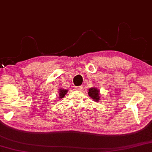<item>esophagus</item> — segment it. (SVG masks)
Here are the masks:
<instances>
[{"instance_id": "esophagus-1", "label": "esophagus", "mask_w": 152, "mask_h": 152, "mask_svg": "<svg viewBox=\"0 0 152 152\" xmlns=\"http://www.w3.org/2000/svg\"><path fill=\"white\" fill-rule=\"evenodd\" d=\"M82 89H83V86H79V87H77L75 89L77 90V91H81V90H82Z\"/></svg>"}]
</instances>
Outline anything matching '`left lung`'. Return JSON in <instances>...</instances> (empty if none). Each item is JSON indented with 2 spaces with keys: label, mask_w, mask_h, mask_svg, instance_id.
<instances>
[{
  "label": "left lung",
  "mask_w": 152,
  "mask_h": 152,
  "mask_svg": "<svg viewBox=\"0 0 152 152\" xmlns=\"http://www.w3.org/2000/svg\"><path fill=\"white\" fill-rule=\"evenodd\" d=\"M88 95H89L90 97H91L93 99H94V102H99L101 99L100 96V91L99 89L96 88V87H91L88 89Z\"/></svg>",
  "instance_id": "1"
}]
</instances>
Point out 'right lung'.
Listing matches in <instances>:
<instances>
[{
    "instance_id": "right-lung-1",
    "label": "right lung",
    "mask_w": 152,
    "mask_h": 152,
    "mask_svg": "<svg viewBox=\"0 0 152 152\" xmlns=\"http://www.w3.org/2000/svg\"><path fill=\"white\" fill-rule=\"evenodd\" d=\"M58 95H59V99H62L65 96L66 93L68 92L67 89H60L59 91H58Z\"/></svg>"
}]
</instances>
